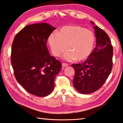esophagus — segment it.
Here are the masks:
<instances>
[{
  "mask_svg": "<svg viewBox=\"0 0 123 123\" xmlns=\"http://www.w3.org/2000/svg\"><path fill=\"white\" fill-rule=\"evenodd\" d=\"M68 66V64H66V63H63L62 64V68H65V67H66V66Z\"/></svg>",
  "mask_w": 123,
  "mask_h": 123,
  "instance_id": "34e87169",
  "label": "esophagus"
}]
</instances>
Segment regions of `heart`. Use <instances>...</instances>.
Returning <instances> with one entry per match:
<instances>
[{
    "label": "heart",
    "mask_w": 123,
    "mask_h": 123,
    "mask_svg": "<svg viewBox=\"0 0 123 123\" xmlns=\"http://www.w3.org/2000/svg\"><path fill=\"white\" fill-rule=\"evenodd\" d=\"M52 52L61 55L67 48L64 59L68 61L86 59L93 49L95 37L93 32L79 26H66L59 32H53L48 38Z\"/></svg>",
    "instance_id": "heart-1"
}]
</instances>
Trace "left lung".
<instances>
[{
	"instance_id": "8db88e82",
	"label": "left lung",
	"mask_w": 123,
	"mask_h": 123,
	"mask_svg": "<svg viewBox=\"0 0 123 123\" xmlns=\"http://www.w3.org/2000/svg\"><path fill=\"white\" fill-rule=\"evenodd\" d=\"M96 46L86 60L81 64H72L75 71L73 85L79 93L90 94L97 91L104 84L112 68L113 48L109 36L94 26Z\"/></svg>"
}]
</instances>
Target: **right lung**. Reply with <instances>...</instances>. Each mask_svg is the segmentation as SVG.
Here are the masks:
<instances>
[{"label":"right lung","instance_id":"obj_1","mask_svg":"<svg viewBox=\"0 0 123 123\" xmlns=\"http://www.w3.org/2000/svg\"><path fill=\"white\" fill-rule=\"evenodd\" d=\"M55 29L45 23L27 25L16 34L12 43L11 64L15 77L34 96L49 95L61 70V63L50 55L46 46L47 39Z\"/></svg>","mask_w":123,"mask_h":123}]
</instances>
